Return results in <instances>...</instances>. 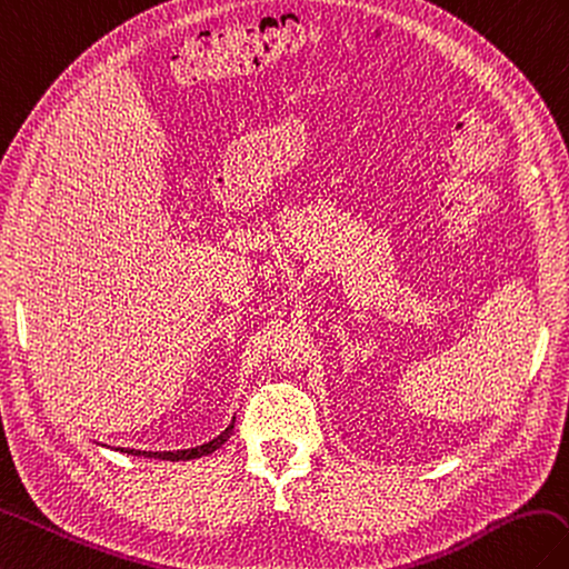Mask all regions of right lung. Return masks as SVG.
Here are the masks:
<instances>
[{
	"instance_id": "right-lung-1",
	"label": "right lung",
	"mask_w": 569,
	"mask_h": 569,
	"mask_svg": "<svg viewBox=\"0 0 569 569\" xmlns=\"http://www.w3.org/2000/svg\"><path fill=\"white\" fill-rule=\"evenodd\" d=\"M233 423L236 419L226 426V431L221 436H217L213 440H209V443L204 446H197V448H187V450H158V452H150V450H133V448H117L121 452H129V456H143V458H156V460H194V458H201V456H209V452H213L217 448H221L226 440H229L231 431H233Z\"/></svg>"
}]
</instances>
